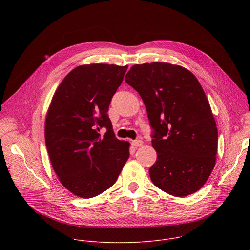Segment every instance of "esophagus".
Returning a JSON list of instances; mask_svg holds the SVG:
<instances>
[{
	"mask_svg": "<svg viewBox=\"0 0 250 250\" xmlns=\"http://www.w3.org/2000/svg\"><path fill=\"white\" fill-rule=\"evenodd\" d=\"M131 144H132L133 146L139 147V146H141L142 145H144V142H142L141 139H135V140H132V141H131Z\"/></svg>",
	"mask_w": 250,
	"mask_h": 250,
	"instance_id": "obj_1",
	"label": "esophagus"
}]
</instances>
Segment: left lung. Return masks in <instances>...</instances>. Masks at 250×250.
I'll return each mask as SVG.
<instances>
[{
    "mask_svg": "<svg viewBox=\"0 0 250 250\" xmlns=\"http://www.w3.org/2000/svg\"><path fill=\"white\" fill-rule=\"evenodd\" d=\"M125 80L144 101L153 130L151 181L176 197L197 192L218 151L216 121L199 81L186 68L161 62L133 65Z\"/></svg>",
    "mask_w": 250,
    "mask_h": 250,
    "instance_id": "8db88e82",
    "label": "left lung"
}]
</instances>
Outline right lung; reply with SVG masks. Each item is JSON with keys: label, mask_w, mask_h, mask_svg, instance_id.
<instances>
[{"label": "right lung", "mask_w": 250, "mask_h": 250, "mask_svg": "<svg viewBox=\"0 0 250 250\" xmlns=\"http://www.w3.org/2000/svg\"><path fill=\"white\" fill-rule=\"evenodd\" d=\"M127 66L82 65L57 88L45 120V145L61 184L81 198L112 187L129 157V144L115 136L108 111ZM107 131L101 138L98 131Z\"/></svg>", "instance_id": "obj_1"}]
</instances>
